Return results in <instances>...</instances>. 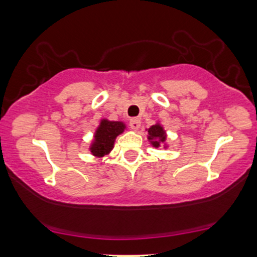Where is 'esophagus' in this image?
<instances>
[{
    "mask_svg": "<svg viewBox=\"0 0 257 257\" xmlns=\"http://www.w3.org/2000/svg\"><path fill=\"white\" fill-rule=\"evenodd\" d=\"M129 125H131V128L133 131H138L139 128H140L141 123H140V119L139 118H132L131 122H129Z\"/></svg>",
    "mask_w": 257,
    "mask_h": 257,
    "instance_id": "esophagus-1",
    "label": "esophagus"
}]
</instances>
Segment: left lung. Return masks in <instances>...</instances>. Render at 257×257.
<instances>
[{
    "instance_id": "8db88e82",
    "label": "left lung",
    "mask_w": 257,
    "mask_h": 257,
    "mask_svg": "<svg viewBox=\"0 0 257 257\" xmlns=\"http://www.w3.org/2000/svg\"><path fill=\"white\" fill-rule=\"evenodd\" d=\"M149 135H147V139H149L150 144L156 149L163 146L164 149H167V133L164 131L163 125L161 123H156L152 126H150L149 129H146Z\"/></svg>"
}]
</instances>
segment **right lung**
Instances as JSON below:
<instances>
[{
    "mask_svg": "<svg viewBox=\"0 0 257 257\" xmlns=\"http://www.w3.org/2000/svg\"><path fill=\"white\" fill-rule=\"evenodd\" d=\"M126 125L119 120L102 118L94 133V139L89 146V151L94 157L101 158L108 155L114 146V141L119 134L124 132Z\"/></svg>",
    "mask_w": 257,
    "mask_h": 257,
    "instance_id": "right-lung-1",
    "label": "right lung"
}]
</instances>
